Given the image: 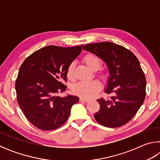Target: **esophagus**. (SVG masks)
Wrapping results in <instances>:
<instances>
[{"label": "esophagus", "instance_id": "34e87169", "mask_svg": "<svg viewBox=\"0 0 160 160\" xmlns=\"http://www.w3.org/2000/svg\"><path fill=\"white\" fill-rule=\"evenodd\" d=\"M80 102H88L89 101L88 99H85V98H83V97H80Z\"/></svg>", "mask_w": 160, "mask_h": 160}]
</instances>
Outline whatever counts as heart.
Here are the masks:
<instances>
[{
	"instance_id": "obj_1",
	"label": "heart",
	"mask_w": 160,
	"mask_h": 160,
	"mask_svg": "<svg viewBox=\"0 0 160 160\" xmlns=\"http://www.w3.org/2000/svg\"><path fill=\"white\" fill-rule=\"evenodd\" d=\"M83 61L89 68L92 70H98L102 64V61L98 56L92 53H89L85 56ZM75 63H70L67 68V77L69 80H73L74 78ZM101 89L100 84L97 81L92 82H81L73 87L74 93L85 98H91L95 96Z\"/></svg>"
}]
</instances>
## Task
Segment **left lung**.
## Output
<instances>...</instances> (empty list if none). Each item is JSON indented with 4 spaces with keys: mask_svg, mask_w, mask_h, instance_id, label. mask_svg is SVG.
I'll list each match as a JSON object with an SVG mask.
<instances>
[{
    "mask_svg": "<svg viewBox=\"0 0 160 160\" xmlns=\"http://www.w3.org/2000/svg\"><path fill=\"white\" fill-rule=\"evenodd\" d=\"M82 49L98 56L109 70L104 92L112 96L97 99L100 109L94 113V118L109 128L127 123L139 110L145 97L146 80L138 59L125 47L109 42L87 44Z\"/></svg>",
    "mask_w": 160,
    "mask_h": 160,
    "instance_id": "8db88e82",
    "label": "left lung"
}]
</instances>
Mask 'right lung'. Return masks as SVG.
I'll return each instance as SVG.
<instances>
[{"instance_id": "1", "label": "right lung", "mask_w": 160, "mask_h": 160, "mask_svg": "<svg viewBox=\"0 0 160 160\" xmlns=\"http://www.w3.org/2000/svg\"><path fill=\"white\" fill-rule=\"evenodd\" d=\"M82 46H48L27 58L19 70L15 90L19 106L32 124L43 131L58 128L68 118L79 97L56 96L66 91L67 68L82 50Z\"/></svg>"}]
</instances>
